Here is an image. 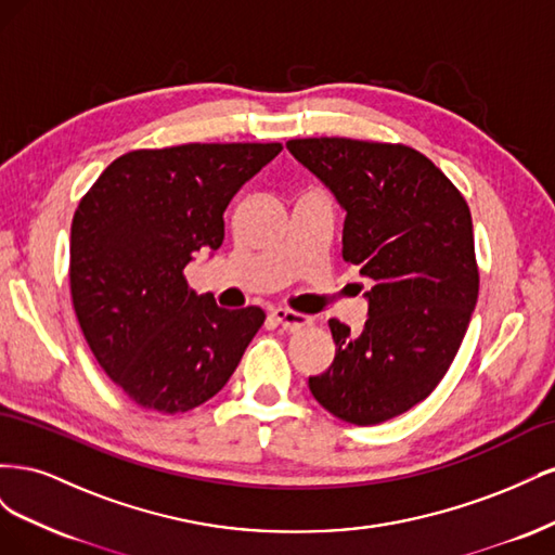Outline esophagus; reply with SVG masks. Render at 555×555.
<instances>
[{
  "label": "esophagus",
  "mask_w": 555,
  "mask_h": 555,
  "mask_svg": "<svg viewBox=\"0 0 555 555\" xmlns=\"http://www.w3.org/2000/svg\"><path fill=\"white\" fill-rule=\"evenodd\" d=\"M271 317H273L275 324H280L282 328H289V331H296V328H304V326H310V324H312L310 317L292 312V310H284V308L273 310Z\"/></svg>",
  "instance_id": "esophagus-1"
}]
</instances>
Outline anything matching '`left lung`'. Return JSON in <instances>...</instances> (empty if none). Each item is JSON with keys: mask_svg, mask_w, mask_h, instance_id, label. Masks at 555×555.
<instances>
[{"mask_svg": "<svg viewBox=\"0 0 555 555\" xmlns=\"http://www.w3.org/2000/svg\"><path fill=\"white\" fill-rule=\"evenodd\" d=\"M287 150L345 210L343 259L373 280L363 331L328 319L335 359L308 386L343 422H389L430 396L463 343L479 294L473 217L408 145L294 139Z\"/></svg>", "mask_w": 555, "mask_h": 555, "instance_id": "1", "label": "left lung"}]
</instances>
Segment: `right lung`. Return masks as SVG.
Segmentation results:
<instances>
[{
    "mask_svg": "<svg viewBox=\"0 0 555 555\" xmlns=\"http://www.w3.org/2000/svg\"><path fill=\"white\" fill-rule=\"evenodd\" d=\"M280 143H188L117 157L72 224V298L104 373L137 402L178 414L210 400L263 324L217 308L184 268L224 241V210Z\"/></svg>",
    "mask_w": 555,
    "mask_h": 555,
    "instance_id": "add662e5",
    "label": "right lung"
}]
</instances>
